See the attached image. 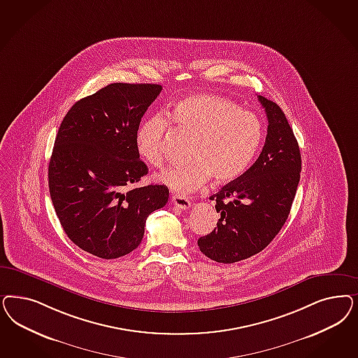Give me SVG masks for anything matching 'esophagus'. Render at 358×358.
Instances as JSON below:
<instances>
[{"mask_svg": "<svg viewBox=\"0 0 358 358\" xmlns=\"http://www.w3.org/2000/svg\"><path fill=\"white\" fill-rule=\"evenodd\" d=\"M173 207L178 209L185 210L188 208H191V201L187 197L178 196V195H173Z\"/></svg>", "mask_w": 358, "mask_h": 358, "instance_id": "esophagus-1", "label": "esophagus"}]
</instances>
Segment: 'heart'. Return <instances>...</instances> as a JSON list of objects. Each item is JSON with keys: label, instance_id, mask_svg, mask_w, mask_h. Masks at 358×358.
Returning <instances> with one entry per match:
<instances>
[{"label": "heart", "instance_id": "obj_1", "mask_svg": "<svg viewBox=\"0 0 358 358\" xmlns=\"http://www.w3.org/2000/svg\"><path fill=\"white\" fill-rule=\"evenodd\" d=\"M170 120L176 130L192 137L185 164L163 170L158 179L178 195H188L210 178L216 185L238 179L259 149L264 130L257 115L216 94H192L173 105ZM169 121L152 115L139 124L136 148L151 166L164 161Z\"/></svg>", "mask_w": 358, "mask_h": 358}]
</instances>
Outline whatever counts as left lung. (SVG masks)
I'll return each mask as SVG.
<instances>
[{"label": "left lung", "instance_id": "left-lung-1", "mask_svg": "<svg viewBox=\"0 0 358 358\" xmlns=\"http://www.w3.org/2000/svg\"><path fill=\"white\" fill-rule=\"evenodd\" d=\"M258 100L268 121L264 149L246 173L209 197L221 217L197 240L200 252L220 264L262 252L285 225L299 185L301 157L289 121L275 103Z\"/></svg>", "mask_w": 358, "mask_h": 358}]
</instances>
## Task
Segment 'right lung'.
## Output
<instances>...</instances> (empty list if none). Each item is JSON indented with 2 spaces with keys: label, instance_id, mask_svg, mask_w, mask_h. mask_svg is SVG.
I'll list each match as a JSON object with an SVG mask.
<instances>
[{
  "label": "right lung",
  "instance_id": "add662e5",
  "mask_svg": "<svg viewBox=\"0 0 358 358\" xmlns=\"http://www.w3.org/2000/svg\"><path fill=\"white\" fill-rule=\"evenodd\" d=\"M158 84L113 83L72 105L48 164V188L60 225L87 253L115 259L138 248L146 219L169 200L166 185L134 188L148 166L136 131L159 96Z\"/></svg>",
  "mask_w": 358,
  "mask_h": 358
}]
</instances>
